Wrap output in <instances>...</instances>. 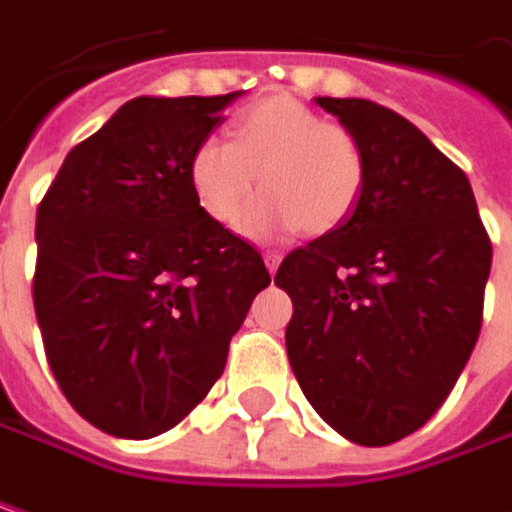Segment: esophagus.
I'll return each mask as SVG.
<instances>
[{
	"label": "esophagus",
	"instance_id": "34e87169",
	"mask_svg": "<svg viewBox=\"0 0 512 512\" xmlns=\"http://www.w3.org/2000/svg\"><path fill=\"white\" fill-rule=\"evenodd\" d=\"M279 265H282V253H279V250H265L267 270H270V273H276V270H279Z\"/></svg>",
	"mask_w": 512,
	"mask_h": 512
}]
</instances>
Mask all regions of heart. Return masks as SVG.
Returning a JSON list of instances; mask_svg holds the SVG:
<instances>
[{"label": "heart", "instance_id": "b5f03b06", "mask_svg": "<svg viewBox=\"0 0 512 512\" xmlns=\"http://www.w3.org/2000/svg\"><path fill=\"white\" fill-rule=\"evenodd\" d=\"M265 196L247 213L256 239H279L305 227L330 233L342 227L364 190V150L350 130L290 96L253 105L233 125V142L210 136L190 162L199 205L219 225L236 227L259 185Z\"/></svg>", "mask_w": 512, "mask_h": 512}]
</instances>
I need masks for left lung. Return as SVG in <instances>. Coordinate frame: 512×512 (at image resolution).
<instances>
[{
  "label": "left lung",
  "mask_w": 512,
  "mask_h": 512,
  "mask_svg": "<svg viewBox=\"0 0 512 512\" xmlns=\"http://www.w3.org/2000/svg\"><path fill=\"white\" fill-rule=\"evenodd\" d=\"M364 150L342 227L287 253V359L313 410L364 447L399 442L450 396L482 330L493 247L473 187L404 116L316 96Z\"/></svg>",
  "instance_id": "8db88e82"
}]
</instances>
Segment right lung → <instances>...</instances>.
I'll use <instances>...</instances> for the list:
<instances>
[{"instance_id": "right-lung-1", "label": "right lung", "mask_w": 512, "mask_h": 512, "mask_svg": "<svg viewBox=\"0 0 512 512\" xmlns=\"http://www.w3.org/2000/svg\"><path fill=\"white\" fill-rule=\"evenodd\" d=\"M225 96H136L70 150L36 210L33 307L73 410L153 439L222 376L270 273L199 205L190 162Z\"/></svg>"}]
</instances>
